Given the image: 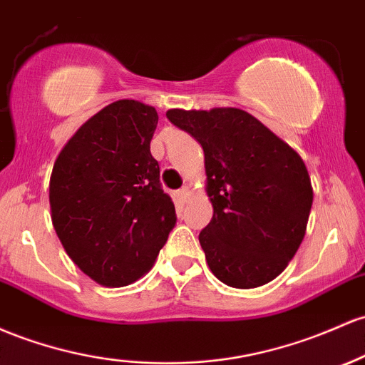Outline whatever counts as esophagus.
Masks as SVG:
<instances>
[{
  "mask_svg": "<svg viewBox=\"0 0 365 365\" xmlns=\"http://www.w3.org/2000/svg\"><path fill=\"white\" fill-rule=\"evenodd\" d=\"M176 199H178L180 202H187L190 199V189L189 187H182L178 192H176Z\"/></svg>",
  "mask_w": 365,
  "mask_h": 365,
  "instance_id": "obj_1",
  "label": "esophagus"
}]
</instances>
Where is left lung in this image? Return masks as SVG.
<instances>
[{"instance_id":"obj_1","label":"left lung","mask_w":365,"mask_h":365,"mask_svg":"<svg viewBox=\"0 0 365 365\" xmlns=\"http://www.w3.org/2000/svg\"><path fill=\"white\" fill-rule=\"evenodd\" d=\"M204 150L213 218L199 234L216 279L237 289L282 274L305 237L314 201L298 152L235 107L166 112Z\"/></svg>"}]
</instances>
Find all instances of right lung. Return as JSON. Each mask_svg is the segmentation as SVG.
Returning <instances> with one entry per match:
<instances>
[{"label":"right lung","instance_id":"add662e5","mask_svg":"<svg viewBox=\"0 0 365 365\" xmlns=\"http://www.w3.org/2000/svg\"><path fill=\"white\" fill-rule=\"evenodd\" d=\"M154 107L118 100L79 128L53 164L51 222L63 250L107 287L138 280L176 223L150 154Z\"/></svg>","mask_w":365,"mask_h":365}]
</instances>
